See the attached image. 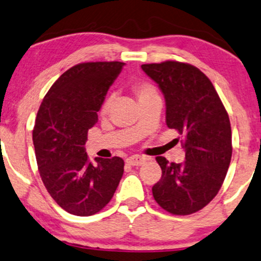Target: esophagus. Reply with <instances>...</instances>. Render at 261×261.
Here are the masks:
<instances>
[{"instance_id":"1","label":"esophagus","mask_w":261,"mask_h":261,"mask_svg":"<svg viewBox=\"0 0 261 261\" xmlns=\"http://www.w3.org/2000/svg\"><path fill=\"white\" fill-rule=\"evenodd\" d=\"M147 161V158L141 156V155H133V156L127 158L126 163L131 166H140V165L144 164Z\"/></svg>"}]
</instances>
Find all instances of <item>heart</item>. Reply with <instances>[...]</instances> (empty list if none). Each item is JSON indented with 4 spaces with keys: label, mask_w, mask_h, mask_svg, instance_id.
Returning <instances> with one entry per match:
<instances>
[{
    "label": "heart",
    "mask_w": 261,
    "mask_h": 261,
    "mask_svg": "<svg viewBox=\"0 0 261 261\" xmlns=\"http://www.w3.org/2000/svg\"><path fill=\"white\" fill-rule=\"evenodd\" d=\"M131 90H133L135 96L137 97L138 102L142 100H146L148 97L158 95L155 88L150 83H148V82H140V81L134 82V83L131 84ZM112 102H113V97L112 96L106 98V101L103 102V105H102L101 107V114L108 113V111H110V108L112 106Z\"/></svg>",
    "instance_id": "1"
}]
</instances>
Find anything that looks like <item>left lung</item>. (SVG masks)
<instances>
[{
    "instance_id": "obj_1",
    "label": "left lung",
    "mask_w": 261,
    "mask_h": 261,
    "mask_svg": "<svg viewBox=\"0 0 261 261\" xmlns=\"http://www.w3.org/2000/svg\"><path fill=\"white\" fill-rule=\"evenodd\" d=\"M159 85L166 102V124L182 135L186 160L156 156L160 180L151 188L158 204L187 216L202 210L218 194L231 161V126L212 82L195 66L178 61L141 66Z\"/></svg>"
}]
</instances>
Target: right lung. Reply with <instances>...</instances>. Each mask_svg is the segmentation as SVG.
I'll return each mask as SVG.
<instances>
[{"label":"right lung","mask_w":261,"mask_h":261,"mask_svg":"<svg viewBox=\"0 0 261 261\" xmlns=\"http://www.w3.org/2000/svg\"><path fill=\"white\" fill-rule=\"evenodd\" d=\"M124 65L98 61L73 66L51 85L36 117L32 140L43 184L55 202L74 216L100 212L123 177L121 158H96L94 165L84 146Z\"/></svg>","instance_id":"add662e5"}]
</instances>
